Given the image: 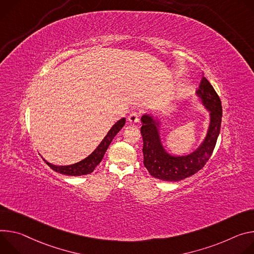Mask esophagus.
I'll return each mask as SVG.
<instances>
[{"label":"esophagus","mask_w":254,"mask_h":254,"mask_svg":"<svg viewBox=\"0 0 254 254\" xmlns=\"http://www.w3.org/2000/svg\"><path fill=\"white\" fill-rule=\"evenodd\" d=\"M128 121L131 123V124H136L139 122V114L137 112H132L131 114L129 115L128 117Z\"/></svg>","instance_id":"esophagus-1"}]
</instances>
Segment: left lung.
<instances>
[{
	"label": "left lung",
	"mask_w": 254,
	"mask_h": 254,
	"mask_svg": "<svg viewBox=\"0 0 254 254\" xmlns=\"http://www.w3.org/2000/svg\"><path fill=\"white\" fill-rule=\"evenodd\" d=\"M196 96L210 111V124L204 141L188 155L174 156L167 153L160 141V121L154 120L150 115L141 117L143 163L153 178L167 182L182 181L202 170L210 159L220 133L222 105L219 96L205 76L201 80Z\"/></svg>",
	"instance_id": "8db88e82"
}]
</instances>
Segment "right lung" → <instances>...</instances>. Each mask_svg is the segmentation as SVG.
<instances>
[{
	"label": "right lung",
	"instance_id": "1",
	"mask_svg": "<svg viewBox=\"0 0 254 254\" xmlns=\"http://www.w3.org/2000/svg\"><path fill=\"white\" fill-rule=\"evenodd\" d=\"M126 119L122 118L118 122H116L113 127L109 130L108 134L105 136V138L102 140V142L99 144V146L92 152L88 157L80 160L79 162L70 164V165H54L50 162L44 161L48 164V166L56 173H60L62 175L65 176H83V175H90L94 172L96 166L102 161L110 143L112 140L114 139L116 134L122 129V127L125 125Z\"/></svg>",
	"mask_w": 254,
	"mask_h": 254
}]
</instances>
